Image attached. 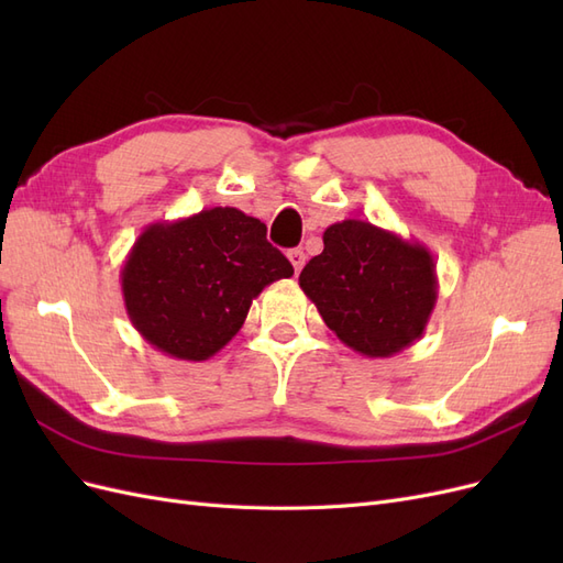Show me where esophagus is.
<instances>
[{"label": "esophagus", "mask_w": 563, "mask_h": 563, "mask_svg": "<svg viewBox=\"0 0 563 563\" xmlns=\"http://www.w3.org/2000/svg\"><path fill=\"white\" fill-rule=\"evenodd\" d=\"M288 261H291V265H294V269H296V275H298V272H300L302 265H305V251H302V249L288 251Z\"/></svg>", "instance_id": "1"}]
</instances>
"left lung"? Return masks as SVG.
<instances>
[{
	"mask_svg": "<svg viewBox=\"0 0 563 563\" xmlns=\"http://www.w3.org/2000/svg\"><path fill=\"white\" fill-rule=\"evenodd\" d=\"M434 267L424 244L347 218L323 230V251L298 282L350 350L383 360L424 333L437 305Z\"/></svg>",
	"mask_w": 563,
	"mask_h": 563,
	"instance_id": "1",
	"label": "left lung"
}]
</instances>
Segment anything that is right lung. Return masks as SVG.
<instances>
[{
	"instance_id": "obj_1",
	"label": "right lung",
	"mask_w": 563,
	"mask_h": 563,
	"mask_svg": "<svg viewBox=\"0 0 563 563\" xmlns=\"http://www.w3.org/2000/svg\"><path fill=\"white\" fill-rule=\"evenodd\" d=\"M258 218L232 207L150 223L122 265L124 308L147 343L207 362L242 329L263 288L294 267Z\"/></svg>"
}]
</instances>
